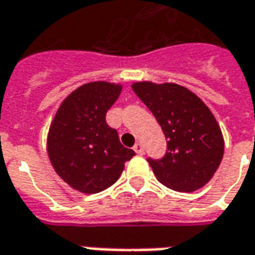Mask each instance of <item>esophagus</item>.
Returning a JSON list of instances; mask_svg holds the SVG:
<instances>
[{"mask_svg":"<svg viewBox=\"0 0 255 255\" xmlns=\"http://www.w3.org/2000/svg\"><path fill=\"white\" fill-rule=\"evenodd\" d=\"M133 149H134L136 153H138V155H142V153H144V147H142L141 142H136V144H134V147H133Z\"/></svg>","mask_w":255,"mask_h":255,"instance_id":"1","label":"esophagus"}]
</instances>
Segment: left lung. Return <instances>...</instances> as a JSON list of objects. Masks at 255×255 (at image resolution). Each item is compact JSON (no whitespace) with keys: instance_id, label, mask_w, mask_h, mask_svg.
Returning <instances> with one entry per match:
<instances>
[{"instance_id":"obj_1","label":"left lung","mask_w":255,"mask_h":255,"mask_svg":"<svg viewBox=\"0 0 255 255\" xmlns=\"http://www.w3.org/2000/svg\"><path fill=\"white\" fill-rule=\"evenodd\" d=\"M131 89L153 114L167 141L160 159L148 158L156 178L178 192L202 188L224 155L221 129L209 107L176 84L136 82Z\"/></svg>"}]
</instances>
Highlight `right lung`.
I'll use <instances>...</instances> for the list:
<instances>
[{
  "mask_svg": "<svg viewBox=\"0 0 255 255\" xmlns=\"http://www.w3.org/2000/svg\"><path fill=\"white\" fill-rule=\"evenodd\" d=\"M121 86L90 82L74 90L57 110L48 136V153L56 173L84 194L102 192L122 174L136 153L119 141L106 122Z\"/></svg>",
  "mask_w": 255,
  "mask_h": 255,
  "instance_id": "1",
  "label": "right lung"
}]
</instances>
